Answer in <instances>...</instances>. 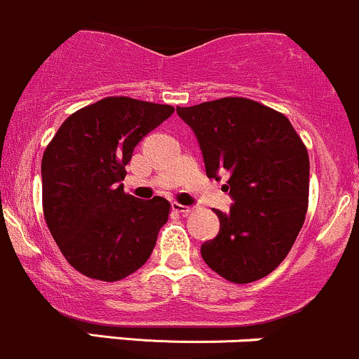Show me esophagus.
Segmentation results:
<instances>
[{"label":"esophagus","instance_id":"34e87169","mask_svg":"<svg viewBox=\"0 0 359 359\" xmlns=\"http://www.w3.org/2000/svg\"><path fill=\"white\" fill-rule=\"evenodd\" d=\"M172 209H175L176 212H180V215H188V212H191V209L194 208H190V205H183L180 204V202H175V204H172Z\"/></svg>","mask_w":359,"mask_h":359}]
</instances>
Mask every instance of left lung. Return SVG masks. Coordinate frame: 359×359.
<instances>
[{"mask_svg": "<svg viewBox=\"0 0 359 359\" xmlns=\"http://www.w3.org/2000/svg\"><path fill=\"white\" fill-rule=\"evenodd\" d=\"M194 130L208 178L225 184L233 204L216 209L219 232L201 255L226 281L246 285L271 274L292 250L309 204V155L283 113L244 97L176 108Z\"/></svg>", "mask_w": 359, "mask_h": 359, "instance_id": "obj_1", "label": "left lung"}]
</instances>
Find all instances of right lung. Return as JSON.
<instances>
[{
	"label": "right lung",
	"instance_id": "right-lung-1",
	"mask_svg": "<svg viewBox=\"0 0 359 359\" xmlns=\"http://www.w3.org/2000/svg\"><path fill=\"white\" fill-rule=\"evenodd\" d=\"M169 104L106 97L67 116L41 161L43 215L71 267L120 281L143 267L169 218L164 197L123 191L136 144L172 115Z\"/></svg>",
	"mask_w": 359,
	"mask_h": 359
}]
</instances>
